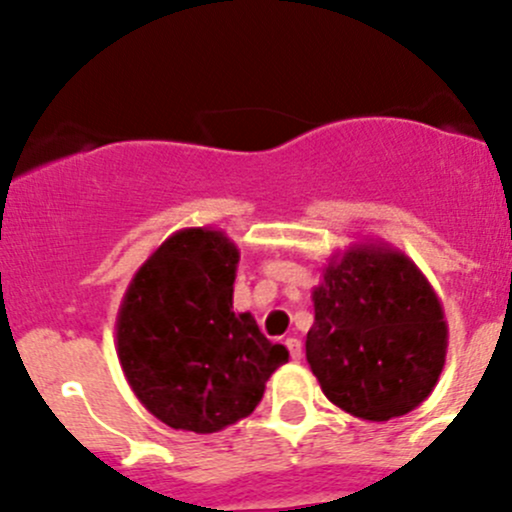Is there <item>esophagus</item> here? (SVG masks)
I'll return each instance as SVG.
<instances>
[{
    "mask_svg": "<svg viewBox=\"0 0 512 512\" xmlns=\"http://www.w3.org/2000/svg\"><path fill=\"white\" fill-rule=\"evenodd\" d=\"M285 344H287V349H289V356H292V361L302 359V342H299L297 337L285 339Z\"/></svg>",
    "mask_w": 512,
    "mask_h": 512,
    "instance_id": "esophagus-1",
    "label": "esophagus"
}]
</instances>
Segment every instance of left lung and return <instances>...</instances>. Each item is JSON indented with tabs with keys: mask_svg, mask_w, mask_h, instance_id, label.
Wrapping results in <instances>:
<instances>
[{
	"mask_svg": "<svg viewBox=\"0 0 512 512\" xmlns=\"http://www.w3.org/2000/svg\"><path fill=\"white\" fill-rule=\"evenodd\" d=\"M307 361L324 396L364 421H389L428 399L446 364L441 299L389 242H354L329 257L312 289Z\"/></svg>",
	"mask_w": 512,
	"mask_h": 512,
	"instance_id": "obj_1",
	"label": "left lung"
}]
</instances>
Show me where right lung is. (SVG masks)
<instances>
[{
	"mask_svg": "<svg viewBox=\"0 0 512 512\" xmlns=\"http://www.w3.org/2000/svg\"><path fill=\"white\" fill-rule=\"evenodd\" d=\"M237 262L223 230L185 227L138 267L118 307L123 376L175 431L215 433L250 416L289 359L250 312H232Z\"/></svg>",
	"mask_w": 512,
	"mask_h": 512,
	"instance_id": "obj_1",
	"label": "right lung"
}]
</instances>
